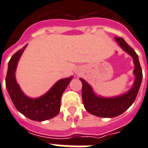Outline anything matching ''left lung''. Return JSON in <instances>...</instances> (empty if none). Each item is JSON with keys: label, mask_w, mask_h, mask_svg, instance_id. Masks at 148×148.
<instances>
[{"label": "left lung", "mask_w": 148, "mask_h": 148, "mask_svg": "<svg viewBox=\"0 0 148 148\" xmlns=\"http://www.w3.org/2000/svg\"><path fill=\"white\" fill-rule=\"evenodd\" d=\"M115 40L121 48L133 58L134 63L133 74L135 75V80L132 88L125 94L113 97H104L97 95L93 90L92 86L83 79L79 78L83 84L82 99L85 109L91 115L98 117H116L128 109L136 100L143 79L138 55L135 51L127 44L123 38L115 36Z\"/></svg>", "instance_id": "8db88e82"}]
</instances>
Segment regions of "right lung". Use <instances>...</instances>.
I'll use <instances>...</instances> for the list:
<instances>
[{"label": "right lung", "mask_w": 148, "mask_h": 148, "mask_svg": "<svg viewBox=\"0 0 148 148\" xmlns=\"http://www.w3.org/2000/svg\"><path fill=\"white\" fill-rule=\"evenodd\" d=\"M27 44L18 51L8 62L5 83L16 109L31 120L42 122L54 118L59 113L62 94L73 79V76L62 79L54 83L46 94L36 98L26 96L18 84L15 71L18 63Z\"/></svg>", "instance_id": "right-lung-1"}]
</instances>
